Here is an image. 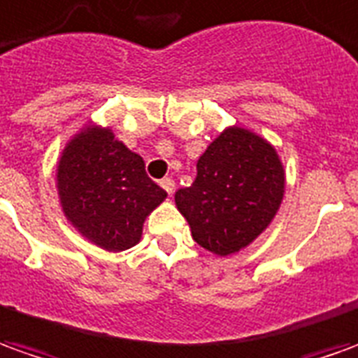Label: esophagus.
Instances as JSON below:
<instances>
[{
    "instance_id": "obj_1",
    "label": "esophagus",
    "mask_w": 358,
    "mask_h": 358,
    "mask_svg": "<svg viewBox=\"0 0 358 358\" xmlns=\"http://www.w3.org/2000/svg\"><path fill=\"white\" fill-rule=\"evenodd\" d=\"M162 187H164L165 191H167V194H173L175 191V181L171 179V177H165V179H162Z\"/></svg>"
}]
</instances>
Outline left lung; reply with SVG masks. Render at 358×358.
I'll return each instance as SVG.
<instances>
[{"instance_id": "obj_1", "label": "left lung", "mask_w": 358, "mask_h": 358, "mask_svg": "<svg viewBox=\"0 0 358 358\" xmlns=\"http://www.w3.org/2000/svg\"><path fill=\"white\" fill-rule=\"evenodd\" d=\"M285 169L275 148L245 128H228L206 148L191 187L175 193L193 240L216 255L250 245L275 218Z\"/></svg>"}]
</instances>
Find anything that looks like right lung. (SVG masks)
<instances>
[{
    "label": "right lung",
    "instance_id": "add662e5",
    "mask_svg": "<svg viewBox=\"0 0 358 358\" xmlns=\"http://www.w3.org/2000/svg\"><path fill=\"white\" fill-rule=\"evenodd\" d=\"M58 193L68 220L107 251L136 245L146 216L167 196L148 177L144 159L99 127H87L66 146Z\"/></svg>",
    "mask_w": 358,
    "mask_h": 358
}]
</instances>
